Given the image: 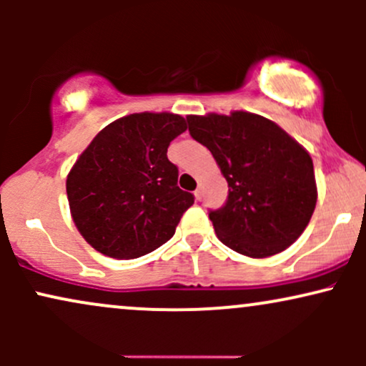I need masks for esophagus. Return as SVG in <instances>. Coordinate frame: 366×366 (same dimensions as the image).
<instances>
[{"label": "esophagus", "mask_w": 366, "mask_h": 366, "mask_svg": "<svg viewBox=\"0 0 366 366\" xmlns=\"http://www.w3.org/2000/svg\"><path fill=\"white\" fill-rule=\"evenodd\" d=\"M194 196H196V199H197V201H201V197H203V189L197 187L196 191H194Z\"/></svg>", "instance_id": "34e87169"}]
</instances>
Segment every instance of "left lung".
Wrapping results in <instances>:
<instances>
[{"mask_svg":"<svg viewBox=\"0 0 366 366\" xmlns=\"http://www.w3.org/2000/svg\"><path fill=\"white\" fill-rule=\"evenodd\" d=\"M189 134L212 151L229 184L209 212L218 239L249 258L284 251L303 234L317 204L310 153L275 122L247 112L189 115Z\"/></svg>","mask_w":366,"mask_h":366,"instance_id":"left-lung-1","label":"left lung"}]
</instances>
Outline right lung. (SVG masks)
Returning <instances> with one entry per match:
<instances>
[{
	"mask_svg": "<svg viewBox=\"0 0 366 366\" xmlns=\"http://www.w3.org/2000/svg\"><path fill=\"white\" fill-rule=\"evenodd\" d=\"M187 129L175 113H132L107 125L74 163L66 196L74 224L104 256L132 259L165 244L194 203L167 158Z\"/></svg>",
	"mask_w": 366,
	"mask_h": 366,
	"instance_id": "right-lung-1",
	"label": "right lung"
}]
</instances>
